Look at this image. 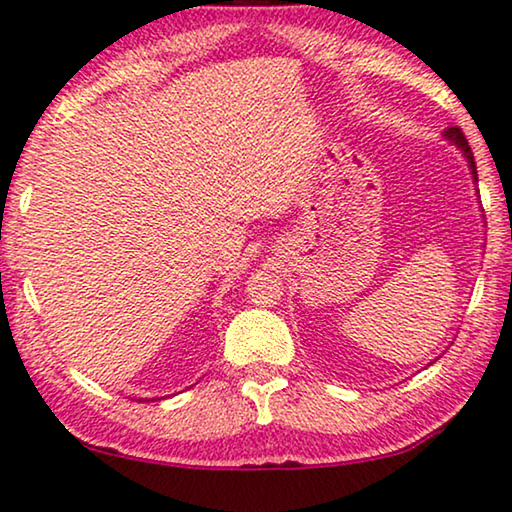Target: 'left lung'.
<instances>
[{"label": "left lung", "mask_w": 512, "mask_h": 512, "mask_svg": "<svg viewBox=\"0 0 512 512\" xmlns=\"http://www.w3.org/2000/svg\"><path fill=\"white\" fill-rule=\"evenodd\" d=\"M445 138H447V140H452L456 147H461L463 156H466V159H468L470 175H473V180L478 182V170H475V159H473V152H470V145H468L466 135H463L461 128H459V126H452V128H447V131H445Z\"/></svg>", "instance_id": "8db88e82"}]
</instances>
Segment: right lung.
<instances>
[{"label":"right lung","instance_id":"right-lung-1","mask_svg":"<svg viewBox=\"0 0 512 512\" xmlns=\"http://www.w3.org/2000/svg\"><path fill=\"white\" fill-rule=\"evenodd\" d=\"M142 403H149V398H145V400H142ZM152 403H154V398H152Z\"/></svg>","mask_w":512,"mask_h":512}]
</instances>
